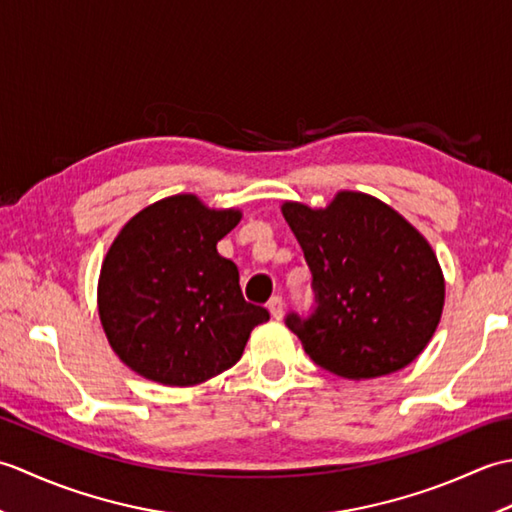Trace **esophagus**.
<instances>
[{"instance_id":"34e87169","label":"esophagus","mask_w":512,"mask_h":512,"mask_svg":"<svg viewBox=\"0 0 512 512\" xmlns=\"http://www.w3.org/2000/svg\"><path fill=\"white\" fill-rule=\"evenodd\" d=\"M268 310H270V314H273L275 319H281V317H284V299H281L279 295L270 297V301H268Z\"/></svg>"}]
</instances>
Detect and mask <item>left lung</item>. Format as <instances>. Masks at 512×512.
I'll return each instance as SVG.
<instances>
[{
  "mask_svg": "<svg viewBox=\"0 0 512 512\" xmlns=\"http://www.w3.org/2000/svg\"><path fill=\"white\" fill-rule=\"evenodd\" d=\"M286 222L312 273L317 308L286 325L319 367L385 376L416 361L436 332L444 277L427 239L372 195L341 191L325 209L286 202Z\"/></svg>",
  "mask_w": 512,
  "mask_h": 512,
  "instance_id": "8db88e82",
  "label": "left lung"
}]
</instances>
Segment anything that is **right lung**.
<instances>
[{
	"label": "right lung",
	"mask_w": 512,
	"mask_h": 512,
	"mask_svg": "<svg viewBox=\"0 0 512 512\" xmlns=\"http://www.w3.org/2000/svg\"><path fill=\"white\" fill-rule=\"evenodd\" d=\"M242 220L180 193L136 213L116 235L99 277V317L112 350L136 374L169 387L200 385L233 367L255 325L217 242Z\"/></svg>",
	"instance_id": "right-lung-1"
}]
</instances>
